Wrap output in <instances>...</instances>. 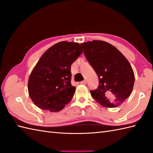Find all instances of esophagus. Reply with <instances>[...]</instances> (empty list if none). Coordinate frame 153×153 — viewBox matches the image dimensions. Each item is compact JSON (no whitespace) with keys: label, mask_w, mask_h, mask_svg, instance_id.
Listing matches in <instances>:
<instances>
[{"label":"esophagus","mask_w":153,"mask_h":153,"mask_svg":"<svg viewBox=\"0 0 153 153\" xmlns=\"http://www.w3.org/2000/svg\"><path fill=\"white\" fill-rule=\"evenodd\" d=\"M81 84H82V85H86V84H87V81H85V80H83V81H81Z\"/></svg>","instance_id":"1"}]
</instances>
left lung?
Wrapping results in <instances>:
<instances>
[{"label":"left lung","instance_id":"8db88e82","mask_svg":"<svg viewBox=\"0 0 153 153\" xmlns=\"http://www.w3.org/2000/svg\"><path fill=\"white\" fill-rule=\"evenodd\" d=\"M80 45L99 79L98 88L91 91L92 97L104 107L119 106L129 97L134 84V74L128 60L108 42L93 40Z\"/></svg>","mask_w":153,"mask_h":153}]
</instances>
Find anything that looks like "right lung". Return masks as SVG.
<instances>
[{
  "mask_svg": "<svg viewBox=\"0 0 153 153\" xmlns=\"http://www.w3.org/2000/svg\"><path fill=\"white\" fill-rule=\"evenodd\" d=\"M83 50L76 42H60L49 48L32 71L28 81L31 100L37 107L59 111L72 100L71 65Z\"/></svg>",
  "mask_w": 153,
  "mask_h": 153,
  "instance_id": "1",
  "label": "right lung"
}]
</instances>
